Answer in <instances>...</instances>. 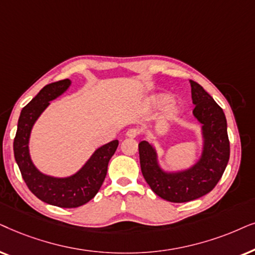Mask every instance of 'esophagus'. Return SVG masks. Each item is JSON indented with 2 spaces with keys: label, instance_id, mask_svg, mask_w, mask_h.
Segmentation results:
<instances>
[{
  "label": "esophagus",
  "instance_id": "1",
  "mask_svg": "<svg viewBox=\"0 0 255 255\" xmlns=\"http://www.w3.org/2000/svg\"><path fill=\"white\" fill-rule=\"evenodd\" d=\"M126 135H127L128 137H136L138 135V130L136 129V128H129V129L127 130V133H126Z\"/></svg>",
  "mask_w": 255,
  "mask_h": 255
}]
</instances>
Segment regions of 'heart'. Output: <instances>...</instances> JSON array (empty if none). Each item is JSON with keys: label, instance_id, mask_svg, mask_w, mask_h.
Segmentation results:
<instances>
[{"label": "heart", "instance_id": "b5f03b06", "mask_svg": "<svg viewBox=\"0 0 255 255\" xmlns=\"http://www.w3.org/2000/svg\"><path fill=\"white\" fill-rule=\"evenodd\" d=\"M167 100H168L167 96H157V97H155L154 99H152V104L156 105V106H159V105L164 104ZM176 111H177V108H176L175 106H171L168 110V114L170 115V117H172V115L176 113Z\"/></svg>", "mask_w": 255, "mask_h": 255}]
</instances>
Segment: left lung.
Instances as JSON below:
<instances>
[{"label": "left lung", "instance_id": "obj_1", "mask_svg": "<svg viewBox=\"0 0 255 255\" xmlns=\"http://www.w3.org/2000/svg\"><path fill=\"white\" fill-rule=\"evenodd\" d=\"M193 115L203 125L204 150L195 167L168 174L158 167L156 152L147 141L138 143L142 175L156 195L172 203H185L203 197L217 185L230 158L227 124L222 107L201 85L190 80Z\"/></svg>", "mask_w": 255, "mask_h": 255}]
</instances>
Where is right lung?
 Segmentation results:
<instances>
[{"label":"right lung","instance_id":"1","mask_svg":"<svg viewBox=\"0 0 255 255\" xmlns=\"http://www.w3.org/2000/svg\"><path fill=\"white\" fill-rule=\"evenodd\" d=\"M70 84L69 79H64L44 86L22 110L13 138V155L30 191L47 204L69 209L86 204L97 195L106 177L108 162L119 145V141L114 140L97 149L86 164L67 178L50 177L35 168L29 155L30 131L49 101L65 92Z\"/></svg>","mask_w":255,"mask_h":255}]
</instances>
